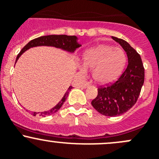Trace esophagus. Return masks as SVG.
<instances>
[{
  "instance_id": "esophagus-1",
  "label": "esophagus",
  "mask_w": 159,
  "mask_h": 159,
  "mask_svg": "<svg viewBox=\"0 0 159 159\" xmlns=\"http://www.w3.org/2000/svg\"><path fill=\"white\" fill-rule=\"evenodd\" d=\"M89 86V83H83V85H82V88L85 89V88H87Z\"/></svg>"
}]
</instances>
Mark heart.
I'll return each mask as SVG.
<instances>
[{"label": "heart", "instance_id": "obj_1", "mask_svg": "<svg viewBox=\"0 0 159 159\" xmlns=\"http://www.w3.org/2000/svg\"><path fill=\"white\" fill-rule=\"evenodd\" d=\"M82 61L85 69L92 70V77L97 84L107 85L122 74L127 56L121 48L99 45L85 51Z\"/></svg>", "mask_w": 159, "mask_h": 159}]
</instances>
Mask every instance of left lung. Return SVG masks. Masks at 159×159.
<instances>
[{
	"mask_svg": "<svg viewBox=\"0 0 159 159\" xmlns=\"http://www.w3.org/2000/svg\"><path fill=\"white\" fill-rule=\"evenodd\" d=\"M126 52L128 65L118 80L112 85L98 89L91 104L100 114L117 117L129 111L139 97L144 81V69L140 55L121 39L112 36Z\"/></svg>",
	"mask_w": 159,
	"mask_h": 159,
	"instance_id": "obj_1",
	"label": "left lung"
}]
</instances>
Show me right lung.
<instances>
[{
    "label": "right lung",
    "instance_id": "add662e5",
    "mask_svg": "<svg viewBox=\"0 0 159 159\" xmlns=\"http://www.w3.org/2000/svg\"><path fill=\"white\" fill-rule=\"evenodd\" d=\"M78 38L76 36H71V35H66V34H51V35H45V36H41V37L37 38V39H34L33 40L30 41L28 44L21 50V52H19V54L18 55L16 58V61H15V63L17 62V61L18 60V59L20 58V56L27 51L29 48H33V47H38V46H52L55 47V48H60V49L64 50V51H66L68 52L73 53L76 50V48H80L81 46V44H80L78 42ZM72 86H70L67 89V91L66 92V93L64 94V96L62 97V100L54 107L52 108L51 110L47 111H43V112H34L32 113L33 116H36L38 114H39V115L42 116V117H45V116L51 115V114H55V113L57 112L59 109L61 108V107L62 106L64 102L66 100L67 97L69 95V93L72 89Z\"/></svg>",
    "mask_w": 159,
    "mask_h": 159
}]
</instances>
